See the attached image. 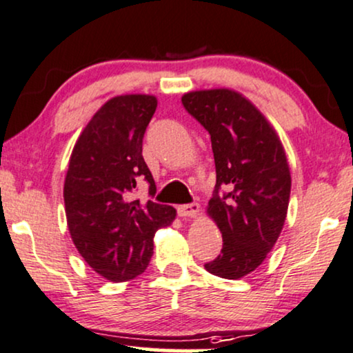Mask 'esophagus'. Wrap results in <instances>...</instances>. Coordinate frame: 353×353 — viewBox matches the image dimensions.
I'll use <instances>...</instances> for the list:
<instances>
[{
    "mask_svg": "<svg viewBox=\"0 0 353 353\" xmlns=\"http://www.w3.org/2000/svg\"><path fill=\"white\" fill-rule=\"evenodd\" d=\"M176 210L180 217H196L199 214V204L198 203L183 204V205H178Z\"/></svg>",
    "mask_w": 353,
    "mask_h": 353,
    "instance_id": "1",
    "label": "esophagus"
}]
</instances>
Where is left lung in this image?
Masks as SVG:
<instances>
[{"label":"left lung","mask_w":353,"mask_h":353,"mask_svg":"<svg viewBox=\"0 0 353 353\" xmlns=\"http://www.w3.org/2000/svg\"><path fill=\"white\" fill-rule=\"evenodd\" d=\"M181 102L209 131L216 162L208 216L223 246L204 268L214 276L241 279L263 264L285 223L292 188L285 150L266 117L236 90H193ZM221 187L226 193L219 195Z\"/></svg>","instance_id":"obj_1"}]
</instances>
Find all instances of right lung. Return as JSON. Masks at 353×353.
<instances>
[{
	"label": "right lung",
	"instance_id": "right-lung-1",
	"mask_svg": "<svg viewBox=\"0 0 353 353\" xmlns=\"http://www.w3.org/2000/svg\"><path fill=\"white\" fill-rule=\"evenodd\" d=\"M157 108L148 94L110 99L77 137L63 198L72 243L95 272L112 282L143 274L154 253V235L175 221L172 205L134 199L141 180L155 194L143 157V137Z\"/></svg>",
	"mask_w": 353,
	"mask_h": 353
}]
</instances>
